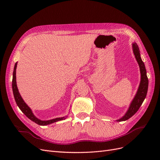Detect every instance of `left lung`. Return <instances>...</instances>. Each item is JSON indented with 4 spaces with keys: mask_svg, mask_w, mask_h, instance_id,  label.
I'll list each match as a JSON object with an SVG mask.
<instances>
[{
    "mask_svg": "<svg viewBox=\"0 0 160 160\" xmlns=\"http://www.w3.org/2000/svg\"><path fill=\"white\" fill-rule=\"evenodd\" d=\"M132 47L135 59H136L138 62L140 72H141V81H140V84L137 91V93L135 95L133 101H132V103H131L126 113L125 114L123 118L117 120L118 122H123V121H126L130 118H132L137 112L139 109L140 106L143 103L148 93V78L146 74V67H145V65L141 59V57H140V51L137 43H133Z\"/></svg>",
    "mask_w": 160,
    "mask_h": 160,
    "instance_id": "1",
    "label": "left lung"
}]
</instances>
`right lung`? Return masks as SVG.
<instances>
[{
    "label": "right lung",
    "mask_w": 160,
    "mask_h": 160,
    "mask_svg": "<svg viewBox=\"0 0 160 160\" xmlns=\"http://www.w3.org/2000/svg\"><path fill=\"white\" fill-rule=\"evenodd\" d=\"M17 62L14 65V71H13V75H12V91H13V95L14 99H15L16 103L18 105V107L20 108V109L22 111V112L25 114L27 117L30 119L32 122L37 123L39 125H47L52 123H55L58 122V121H61L62 119H65V117L62 118H58L55 119H52L51 120H47V121H42L38 119L37 118H36L34 114L32 113L31 109L25 103V101H23L22 98L19 93L17 86V81H16V69H17Z\"/></svg>",
    "instance_id": "right-lung-1"
}]
</instances>
